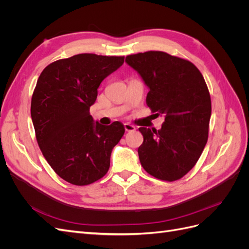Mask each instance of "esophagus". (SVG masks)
Instances as JSON below:
<instances>
[{
    "mask_svg": "<svg viewBox=\"0 0 249 249\" xmlns=\"http://www.w3.org/2000/svg\"><path fill=\"white\" fill-rule=\"evenodd\" d=\"M124 130L126 132H134L135 130H136V127H135L132 124H124Z\"/></svg>",
    "mask_w": 249,
    "mask_h": 249,
    "instance_id": "obj_1",
    "label": "esophagus"
}]
</instances>
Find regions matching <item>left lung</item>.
I'll return each mask as SVG.
<instances>
[{"label":"left lung","instance_id":"8db88e82","mask_svg":"<svg viewBox=\"0 0 249 249\" xmlns=\"http://www.w3.org/2000/svg\"><path fill=\"white\" fill-rule=\"evenodd\" d=\"M125 62L149 88L147 106L165 117L160 130L139 127L142 167L162 180L179 179L194 167L208 141L212 107L205 79L192 62L165 52L129 55Z\"/></svg>","mask_w":249,"mask_h":249}]
</instances>
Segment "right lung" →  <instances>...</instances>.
Listing matches in <instances>:
<instances>
[{"label": "right lung", "mask_w": 249, "mask_h": 249, "mask_svg": "<svg viewBox=\"0 0 249 249\" xmlns=\"http://www.w3.org/2000/svg\"><path fill=\"white\" fill-rule=\"evenodd\" d=\"M124 61V56L79 54L49 64L37 80L31 101L37 143L50 166L72 185L106 175L112 149L124 136L122 123H93L89 112L102 81Z\"/></svg>", "instance_id": "right-lung-1"}]
</instances>
